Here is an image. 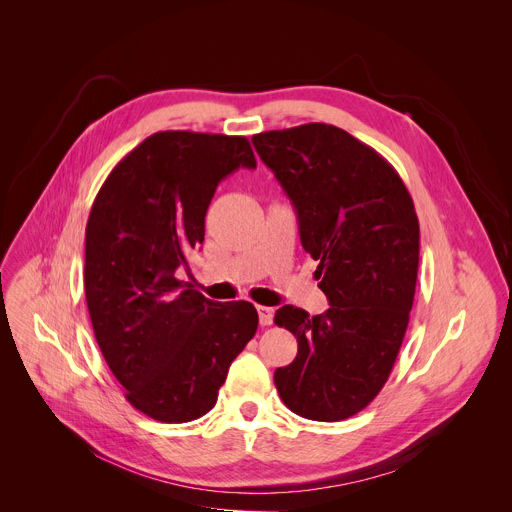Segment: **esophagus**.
Segmentation results:
<instances>
[{"label":"esophagus","mask_w":512,"mask_h":512,"mask_svg":"<svg viewBox=\"0 0 512 512\" xmlns=\"http://www.w3.org/2000/svg\"><path fill=\"white\" fill-rule=\"evenodd\" d=\"M257 314H259V324L261 326H269L273 322V310L267 306H257Z\"/></svg>","instance_id":"obj_1"}]
</instances>
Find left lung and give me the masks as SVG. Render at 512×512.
Here are the masks:
<instances>
[{
    "label": "left lung",
    "mask_w": 512,
    "mask_h": 512,
    "mask_svg": "<svg viewBox=\"0 0 512 512\" xmlns=\"http://www.w3.org/2000/svg\"><path fill=\"white\" fill-rule=\"evenodd\" d=\"M259 158L294 202L304 249L330 308L283 306L275 324L298 338L275 371L281 401L300 417L340 421L387 383L409 324L419 221L397 170L348 131L306 123L253 135Z\"/></svg>",
    "instance_id": "1"
}]
</instances>
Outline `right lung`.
<instances>
[{
  "instance_id": "add662e5",
  "label": "right lung",
  "mask_w": 512,
  "mask_h": 512,
  "mask_svg": "<svg viewBox=\"0 0 512 512\" xmlns=\"http://www.w3.org/2000/svg\"><path fill=\"white\" fill-rule=\"evenodd\" d=\"M243 135L158 131L103 182L85 231V296L97 344L143 415H206L231 362L255 336L249 302H212L176 277L204 241L214 190L255 168Z\"/></svg>"
}]
</instances>
